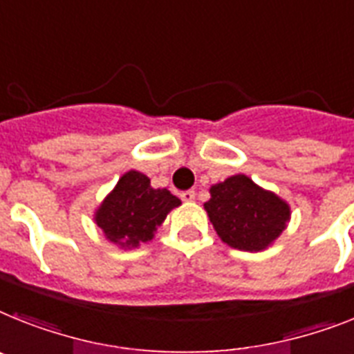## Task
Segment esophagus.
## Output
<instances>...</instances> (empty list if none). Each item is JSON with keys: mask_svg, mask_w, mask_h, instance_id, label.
I'll use <instances>...</instances> for the list:
<instances>
[{"mask_svg": "<svg viewBox=\"0 0 354 354\" xmlns=\"http://www.w3.org/2000/svg\"><path fill=\"white\" fill-rule=\"evenodd\" d=\"M180 198H183L184 203H192V201L195 198V192L194 189H186V192H183V194H180Z\"/></svg>", "mask_w": 354, "mask_h": 354, "instance_id": "esophagus-1", "label": "esophagus"}]
</instances>
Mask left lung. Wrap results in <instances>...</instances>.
Instances as JSON below:
<instances>
[{"label":"left lung","instance_id":"8db88e82","mask_svg":"<svg viewBox=\"0 0 354 354\" xmlns=\"http://www.w3.org/2000/svg\"><path fill=\"white\" fill-rule=\"evenodd\" d=\"M204 204L215 232L227 246L261 251L282 233L289 208L275 194L259 188L246 175H233L209 189Z\"/></svg>","mask_w":354,"mask_h":354}]
</instances>
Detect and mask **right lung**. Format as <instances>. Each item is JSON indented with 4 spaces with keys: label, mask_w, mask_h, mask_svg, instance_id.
<instances>
[{
    "label": "right lung",
    "mask_w": 354,
    "mask_h": 354,
    "mask_svg": "<svg viewBox=\"0 0 354 354\" xmlns=\"http://www.w3.org/2000/svg\"><path fill=\"white\" fill-rule=\"evenodd\" d=\"M180 201L166 188L153 189L150 179L139 171H128L101 204L95 223L112 242L136 248L150 241L162 224L166 213Z\"/></svg>",
    "instance_id": "1"
}]
</instances>
